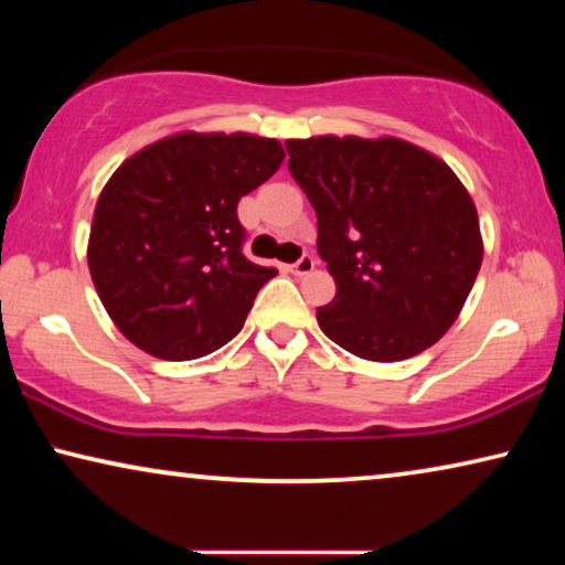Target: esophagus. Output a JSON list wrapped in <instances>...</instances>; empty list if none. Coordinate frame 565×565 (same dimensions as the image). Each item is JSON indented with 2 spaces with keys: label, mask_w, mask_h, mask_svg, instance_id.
<instances>
[{
  "label": "esophagus",
  "mask_w": 565,
  "mask_h": 565,
  "mask_svg": "<svg viewBox=\"0 0 565 565\" xmlns=\"http://www.w3.org/2000/svg\"><path fill=\"white\" fill-rule=\"evenodd\" d=\"M313 267H316V259L311 257V254H303V257H300L298 262H292L290 273L298 275V277H303L308 273H313Z\"/></svg>",
  "instance_id": "1"
}]
</instances>
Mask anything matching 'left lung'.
I'll use <instances>...</instances> for the list:
<instances>
[{
  "label": "left lung",
  "instance_id": "left-lung-1",
  "mask_svg": "<svg viewBox=\"0 0 565 565\" xmlns=\"http://www.w3.org/2000/svg\"><path fill=\"white\" fill-rule=\"evenodd\" d=\"M319 221L337 282L316 319L373 362L414 358L458 319L483 259L478 213L452 169L401 138L319 136L285 143Z\"/></svg>",
  "mask_w": 565,
  "mask_h": 565
}]
</instances>
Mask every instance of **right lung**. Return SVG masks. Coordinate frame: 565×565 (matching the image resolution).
<instances>
[{"mask_svg":"<svg viewBox=\"0 0 565 565\" xmlns=\"http://www.w3.org/2000/svg\"><path fill=\"white\" fill-rule=\"evenodd\" d=\"M285 151L249 134H177L146 146L105 184L89 273L122 334L159 360H195L242 331L277 269L244 257L236 205Z\"/></svg>","mask_w":565,"mask_h":565,"instance_id":"add662e5","label":"right lung"}]
</instances>
